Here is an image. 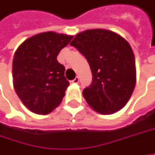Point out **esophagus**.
<instances>
[{"instance_id":"1","label":"esophagus","mask_w":155,"mask_h":155,"mask_svg":"<svg viewBox=\"0 0 155 155\" xmlns=\"http://www.w3.org/2000/svg\"><path fill=\"white\" fill-rule=\"evenodd\" d=\"M78 82H79V77H78V76L77 77L74 78L73 81H70V83H71V84H75V83H78Z\"/></svg>"}]
</instances>
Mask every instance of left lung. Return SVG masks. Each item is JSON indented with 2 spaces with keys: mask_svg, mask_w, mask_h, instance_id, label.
I'll return each mask as SVG.
<instances>
[{
  "mask_svg": "<svg viewBox=\"0 0 155 155\" xmlns=\"http://www.w3.org/2000/svg\"><path fill=\"white\" fill-rule=\"evenodd\" d=\"M71 46L89 62L92 81L82 95L92 108L103 114L115 113L126 105L136 84L135 57L121 36L104 29L78 34Z\"/></svg>",
  "mask_w": 155,
  "mask_h": 155,
  "instance_id": "1",
  "label": "left lung"
}]
</instances>
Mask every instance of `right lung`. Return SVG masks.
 Instances as JSON below:
<instances>
[{
    "mask_svg": "<svg viewBox=\"0 0 155 155\" xmlns=\"http://www.w3.org/2000/svg\"><path fill=\"white\" fill-rule=\"evenodd\" d=\"M72 39L47 32L27 39L17 49L12 63L13 84L30 111L47 114L61 103L69 81L57 57Z\"/></svg>",
    "mask_w": 155,
    "mask_h": 155,
    "instance_id": "1",
    "label": "right lung"
}]
</instances>
